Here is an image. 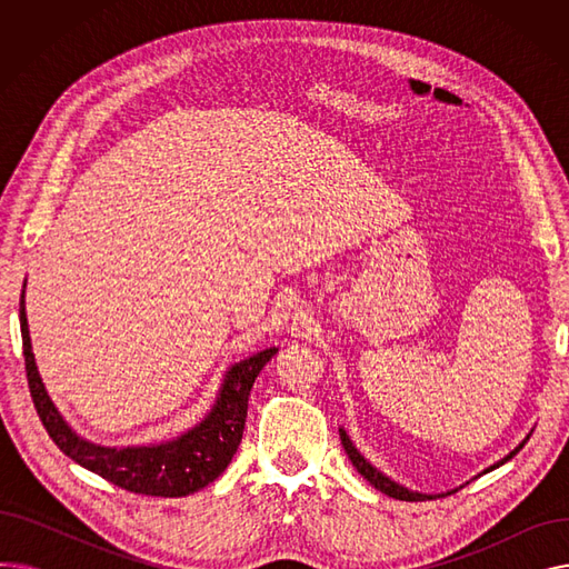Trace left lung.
Returning a JSON list of instances; mask_svg holds the SVG:
<instances>
[{
	"mask_svg": "<svg viewBox=\"0 0 569 569\" xmlns=\"http://www.w3.org/2000/svg\"><path fill=\"white\" fill-rule=\"evenodd\" d=\"M339 436H341V445H343V450H346V455H348V459L352 461V466L357 468V472H360L365 480L371 485V487H376L378 491H382V493H387L390 498H397V500H422V498H431V496H427V493H417V491H410V489H406V487H401V485H397L395 480H390V477L387 475H382L376 466H371L360 452H357V447L352 445V440L348 438V433L343 431V429H339ZM528 438H530V433L526 436V440H521L519 442V447H515V450L507 455L505 459H500L498 463H493L491 468H487L485 472H489V470H493V468H498V466H502V463H507L510 461L521 447L528 442Z\"/></svg>",
	"mask_w": 569,
	"mask_h": 569,
	"instance_id": "8db88e82",
	"label": "left lung"
}]
</instances>
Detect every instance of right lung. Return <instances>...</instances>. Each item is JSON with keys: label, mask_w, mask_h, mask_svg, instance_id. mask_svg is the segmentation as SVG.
I'll use <instances>...</instances> for the list:
<instances>
[{"label": "right lung", "mask_w": 569, "mask_h": 569, "mask_svg": "<svg viewBox=\"0 0 569 569\" xmlns=\"http://www.w3.org/2000/svg\"><path fill=\"white\" fill-rule=\"evenodd\" d=\"M20 332L29 392H32L37 412L54 440V445L67 457H71L82 468L101 475L103 480L122 487L131 493L179 498L200 491L228 468L232 461L239 440L244 433L247 408L251 387L272 360L279 348H264L247 360L232 365L226 371L219 397L204 415V420L166 442L136 445V447H103L80 438L50 401L43 380L39 376L32 339H29L27 313H24V286L20 295Z\"/></svg>", "instance_id": "right-lung-1"}]
</instances>
